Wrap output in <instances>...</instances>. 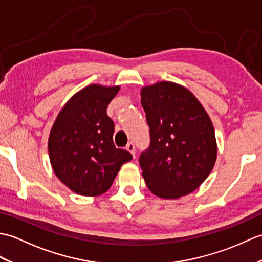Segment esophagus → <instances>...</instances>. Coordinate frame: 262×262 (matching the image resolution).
<instances>
[{
	"mask_svg": "<svg viewBox=\"0 0 262 262\" xmlns=\"http://www.w3.org/2000/svg\"><path fill=\"white\" fill-rule=\"evenodd\" d=\"M126 149L128 152H130L133 154V157L135 158V144L134 143H133V142L128 143L127 146H126Z\"/></svg>",
	"mask_w": 262,
	"mask_h": 262,
	"instance_id": "esophagus-1",
	"label": "esophagus"
}]
</instances>
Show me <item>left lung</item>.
Masks as SVG:
<instances>
[{
    "instance_id": "1",
    "label": "left lung",
    "mask_w": 262,
    "mask_h": 262,
    "mask_svg": "<svg viewBox=\"0 0 262 262\" xmlns=\"http://www.w3.org/2000/svg\"><path fill=\"white\" fill-rule=\"evenodd\" d=\"M142 105L149 127V146L140 165L154 194L176 199L192 192L214 168V127L193 94L172 82L142 89Z\"/></svg>"
}]
</instances>
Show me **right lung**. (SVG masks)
<instances>
[{
	"mask_svg": "<svg viewBox=\"0 0 262 262\" xmlns=\"http://www.w3.org/2000/svg\"><path fill=\"white\" fill-rule=\"evenodd\" d=\"M118 91L119 86L84 88L60 110L51 130L48 152L55 174L82 196L107 191L120 166L133 159L115 146V124L107 115Z\"/></svg>",
	"mask_w": 262,
	"mask_h": 262,
	"instance_id": "obj_1",
	"label": "right lung"
}]
</instances>
